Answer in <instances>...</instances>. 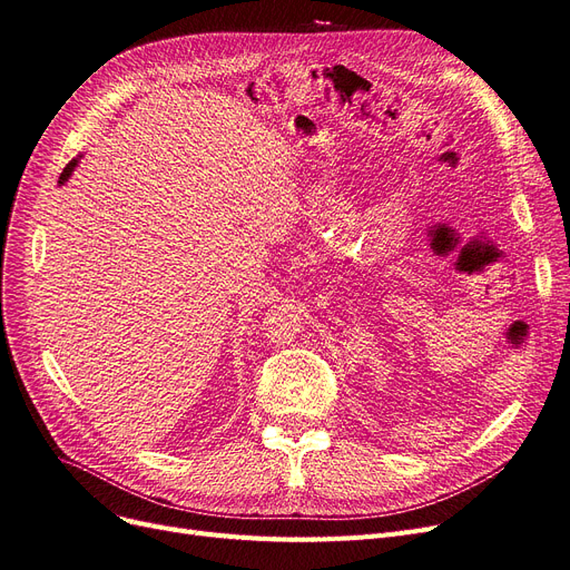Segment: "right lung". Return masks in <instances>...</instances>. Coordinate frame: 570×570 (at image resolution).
Listing matches in <instances>:
<instances>
[{"label":"right lung","mask_w":570,"mask_h":570,"mask_svg":"<svg viewBox=\"0 0 570 570\" xmlns=\"http://www.w3.org/2000/svg\"><path fill=\"white\" fill-rule=\"evenodd\" d=\"M77 164H79V158H72V161H70V164H67V168H65V170H62V175H60V185H65V181H67V179H70V175L75 173Z\"/></svg>","instance_id":"add662e5"}]
</instances>
